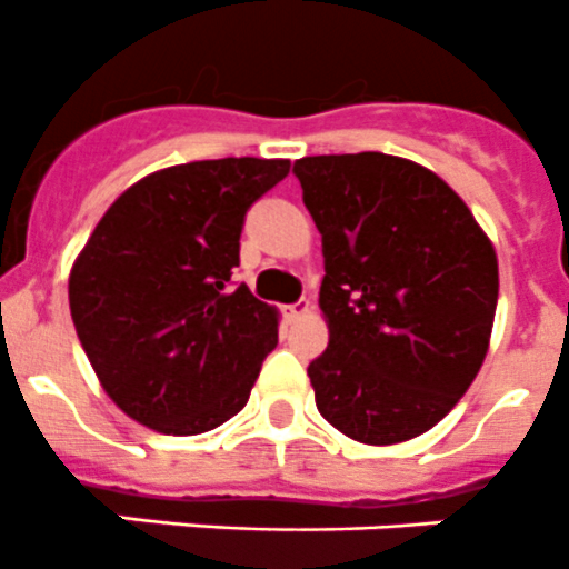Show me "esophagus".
Here are the masks:
<instances>
[{
    "mask_svg": "<svg viewBox=\"0 0 569 569\" xmlns=\"http://www.w3.org/2000/svg\"><path fill=\"white\" fill-rule=\"evenodd\" d=\"M312 310V305L307 299H301V301H296V305H290V307H284V312H288V319H301V316H307V312Z\"/></svg>",
    "mask_w": 569,
    "mask_h": 569,
    "instance_id": "34e87169",
    "label": "esophagus"
}]
</instances>
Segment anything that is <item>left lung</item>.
<instances>
[{"instance_id":"1","label":"left lung","mask_w":569,"mask_h":569,"mask_svg":"<svg viewBox=\"0 0 569 569\" xmlns=\"http://www.w3.org/2000/svg\"><path fill=\"white\" fill-rule=\"evenodd\" d=\"M321 233L330 343L307 367L327 423L367 446L437 426L486 361L491 239L435 171L380 152L296 160Z\"/></svg>"}]
</instances>
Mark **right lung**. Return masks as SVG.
Masks as SVG:
<instances>
[{"instance_id": "obj_1", "label": "right lung", "mask_w": 569, "mask_h": 569, "mask_svg": "<svg viewBox=\"0 0 569 569\" xmlns=\"http://www.w3.org/2000/svg\"><path fill=\"white\" fill-rule=\"evenodd\" d=\"M290 160L154 171L109 206L70 270L78 341L103 392L163 435H202L248 403L279 312L233 288L244 213Z\"/></svg>"}]
</instances>
